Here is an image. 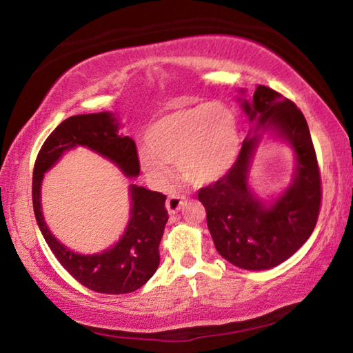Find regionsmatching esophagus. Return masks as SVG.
I'll list each match as a JSON object with an SVG mask.
<instances>
[{"mask_svg":"<svg viewBox=\"0 0 353 353\" xmlns=\"http://www.w3.org/2000/svg\"><path fill=\"white\" fill-rule=\"evenodd\" d=\"M183 202H185V198L182 194L172 193V194H170V198L166 199V210H168L170 214H174V213L181 210Z\"/></svg>","mask_w":353,"mask_h":353,"instance_id":"34e87169","label":"esophagus"}]
</instances>
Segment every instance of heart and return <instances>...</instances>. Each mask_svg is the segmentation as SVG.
Returning <instances> with one entry per match:
<instances>
[{"label":"heart","instance_id":"heart-1","mask_svg":"<svg viewBox=\"0 0 353 353\" xmlns=\"http://www.w3.org/2000/svg\"><path fill=\"white\" fill-rule=\"evenodd\" d=\"M148 151L140 165L157 183L170 181L168 163L193 185H208L223 179L238 159L241 148L240 124L229 107L202 103L177 107L149 124L145 132Z\"/></svg>","mask_w":353,"mask_h":353}]
</instances>
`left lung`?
I'll list each match as a JSON object with an SVG mask.
<instances>
[{"instance_id": "obj_1", "label": "left lung", "mask_w": 353, "mask_h": 353, "mask_svg": "<svg viewBox=\"0 0 353 353\" xmlns=\"http://www.w3.org/2000/svg\"><path fill=\"white\" fill-rule=\"evenodd\" d=\"M250 133L271 130L295 149V179L283 195L266 205L248 187V168L261 134L248 135L227 174L199 190L214 248L243 270H270L301 249L318 223L322 188L314 146L303 113L270 87L256 85L252 101L243 99Z\"/></svg>"}]
</instances>
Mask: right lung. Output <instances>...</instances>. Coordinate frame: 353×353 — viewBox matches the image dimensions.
<instances>
[{"label": "right lung", "mask_w": 353, "mask_h": 353, "mask_svg": "<svg viewBox=\"0 0 353 353\" xmlns=\"http://www.w3.org/2000/svg\"><path fill=\"white\" fill-rule=\"evenodd\" d=\"M119 123L110 112L74 115L52 130L40 148L34 165L32 204L45 241L59 263L85 288L104 294H126L141 288L157 271L159 244L163 236L168 210L166 196L139 185H130V219L115 246L94 255H81L51 234L41 214L40 187L43 174L62 154L85 146L115 163L128 177L140 174L139 154L130 137L118 135Z\"/></svg>", "instance_id": "obj_1"}]
</instances>
